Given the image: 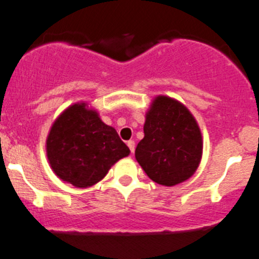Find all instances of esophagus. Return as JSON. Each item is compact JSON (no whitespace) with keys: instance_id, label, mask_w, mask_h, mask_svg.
Listing matches in <instances>:
<instances>
[{"instance_id":"esophagus-1","label":"esophagus","mask_w":259,"mask_h":259,"mask_svg":"<svg viewBox=\"0 0 259 259\" xmlns=\"http://www.w3.org/2000/svg\"><path fill=\"white\" fill-rule=\"evenodd\" d=\"M127 146L130 147L131 152H135V141H128V142H127Z\"/></svg>"}]
</instances>
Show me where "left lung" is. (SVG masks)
<instances>
[{"mask_svg":"<svg viewBox=\"0 0 259 259\" xmlns=\"http://www.w3.org/2000/svg\"><path fill=\"white\" fill-rule=\"evenodd\" d=\"M143 132L135 156L151 180L174 186L195 174L203 156V137L183 103L167 96L156 97L146 113Z\"/></svg>","mask_w":259,"mask_h":259,"instance_id":"left-lung-1","label":"left lung"}]
</instances>
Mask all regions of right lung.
<instances>
[{"label":"right lung","mask_w":259,"mask_h":259,"mask_svg":"<svg viewBox=\"0 0 259 259\" xmlns=\"http://www.w3.org/2000/svg\"><path fill=\"white\" fill-rule=\"evenodd\" d=\"M130 148L85 102L71 104L54 121L46 138V156L59 179L75 188L99 183Z\"/></svg>","instance_id":"1"}]
</instances>
